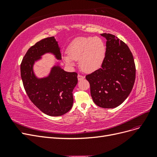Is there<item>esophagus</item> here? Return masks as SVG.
<instances>
[{"mask_svg":"<svg viewBox=\"0 0 157 157\" xmlns=\"http://www.w3.org/2000/svg\"><path fill=\"white\" fill-rule=\"evenodd\" d=\"M84 78V76H82L81 75H78V80H82Z\"/></svg>","mask_w":157,"mask_h":157,"instance_id":"obj_1","label":"esophagus"}]
</instances>
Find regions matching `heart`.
I'll return each instance as SVG.
<instances>
[{
  "mask_svg": "<svg viewBox=\"0 0 157 157\" xmlns=\"http://www.w3.org/2000/svg\"><path fill=\"white\" fill-rule=\"evenodd\" d=\"M68 55L63 56L65 63L73 65L79 59V66L84 72H93L100 67L105 57V46L98 37L80 36L71 42Z\"/></svg>",
  "mask_w": 157,
  "mask_h": 157,
  "instance_id": "1",
  "label": "heart"
}]
</instances>
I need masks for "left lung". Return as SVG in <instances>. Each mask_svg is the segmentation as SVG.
Returning a JSON list of instances; mask_svg holds the SVG:
<instances>
[{"label":"left lung","mask_w":157,"mask_h":157,"mask_svg":"<svg viewBox=\"0 0 157 157\" xmlns=\"http://www.w3.org/2000/svg\"><path fill=\"white\" fill-rule=\"evenodd\" d=\"M107 39L101 67L86 76L94 102L102 108H115L129 96L136 79L134 57L124 42L111 34Z\"/></svg>","instance_id":"obj_1"}]
</instances>
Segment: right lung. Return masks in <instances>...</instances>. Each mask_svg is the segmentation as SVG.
<instances>
[{"mask_svg": "<svg viewBox=\"0 0 157 157\" xmlns=\"http://www.w3.org/2000/svg\"><path fill=\"white\" fill-rule=\"evenodd\" d=\"M46 53L61 59L60 48L54 36L37 42L27 50L20 66L21 77L28 97L38 109L47 115L61 116L73 106V91L78 82V74L66 72L59 66H54L48 77L36 78L33 65Z\"/></svg>", "mask_w": 157, "mask_h": 157, "instance_id": "add662e5", "label": "right lung"}]
</instances>
